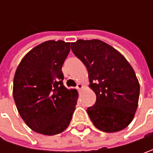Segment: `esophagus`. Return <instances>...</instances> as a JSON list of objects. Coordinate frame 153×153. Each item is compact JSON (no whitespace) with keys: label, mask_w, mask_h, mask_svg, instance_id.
Wrapping results in <instances>:
<instances>
[{"label":"esophagus","mask_w":153,"mask_h":153,"mask_svg":"<svg viewBox=\"0 0 153 153\" xmlns=\"http://www.w3.org/2000/svg\"><path fill=\"white\" fill-rule=\"evenodd\" d=\"M76 88H77L78 90H81V89H82V88H83V85H82V83H78L77 86H76Z\"/></svg>","instance_id":"1"}]
</instances>
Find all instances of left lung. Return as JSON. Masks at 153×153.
<instances>
[{
	"label": "left lung",
	"instance_id": "left-lung-1",
	"mask_svg": "<svg viewBox=\"0 0 153 153\" xmlns=\"http://www.w3.org/2000/svg\"><path fill=\"white\" fill-rule=\"evenodd\" d=\"M71 50L87 67L95 104L87 109L94 125L103 132L121 131L137 110L140 83L130 64L111 45L98 39L77 40Z\"/></svg>",
	"mask_w": 153,
	"mask_h": 153
}]
</instances>
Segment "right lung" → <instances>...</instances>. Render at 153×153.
I'll return each instance as SVG.
<instances>
[{
    "label": "right lung",
    "mask_w": 153,
    "mask_h": 153,
    "mask_svg": "<svg viewBox=\"0 0 153 153\" xmlns=\"http://www.w3.org/2000/svg\"><path fill=\"white\" fill-rule=\"evenodd\" d=\"M71 42L47 41L28 52L18 65L13 94L18 111L35 132L54 135L69 126L78 99L63 85L62 65Z\"/></svg>",
    "instance_id": "obj_1"
}]
</instances>
